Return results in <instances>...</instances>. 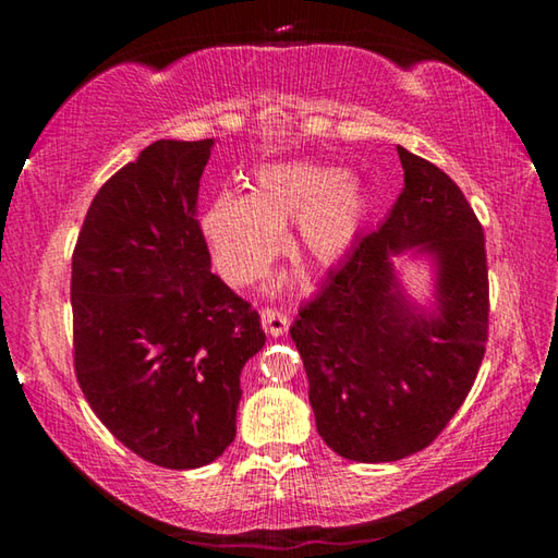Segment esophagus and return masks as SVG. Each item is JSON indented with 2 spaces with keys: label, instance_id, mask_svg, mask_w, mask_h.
Segmentation results:
<instances>
[{
  "label": "esophagus",
  "instance_id": "34e87169",
  "mask_svg": "<svg viewBox=\"0 0 558 558\" xmlns=\"http://www.w3.org/2000/svg\"><path fill=\"white\" fill-rule=\"evenodd\" d=\"M260 325H263V329H266L268 335L280 337V335L288 332L290 317L282 313V310H278V307H263L260 310Z\"/></svg>",
  "mask_w": 558,
  "mask_h": 558
}]
</instances>
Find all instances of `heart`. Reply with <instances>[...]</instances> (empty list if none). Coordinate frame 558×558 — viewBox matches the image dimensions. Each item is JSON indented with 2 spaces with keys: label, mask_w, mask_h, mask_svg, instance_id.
I'll return each mask as SVG.
<instances>
[{
  "label": "heart",
  "mask_w": 558,
  "mask_h": 558,
  "mask_svg": "<svg viewBox=\"0 0 558 558\" xmlns=\"http://www.w3.org/2000/svg\"><path fill=\"white\" fill-rule=\"evenodd\" d=\"M364 216L366 196L356 177L295 159L258 169L251 196L221 194L202 229L223 276L251 282L278 258L288 223L298 226L300 256L332 266L352 251Z\"/></svg>",
  "instance_id": "b5f03b06"
}]
</instances>
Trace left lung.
<instances>
[{"mask_svg":"<svg viewBox=\"0 0 558 558\" xmlns=\"http://www.w3.org/2000/svg\"><path fill=\"white\" fill-rule=\"evenodd\" d=\"M403 189L379 229L300 307L290 337L305 364L317 433L337 456L393 462L428 448L470 393L487 344L485 233L465 194L399 147ZM439 263V315L404 302L392 256Z\"/></svg>","mask_w":558,"mask_h":558,"instance_id":"8db88e82","label":"left lung"}]
</instances>
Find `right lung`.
Segmentation results:
<instances>
[{"instance_id":"1","label":"right lung","mask_w":558,"mask_h":558,"mask_svg":"<svg viewBox=\"0 0 558 558\" xmlns=\"http://www.w3.org/2000/svg\"><path fill=\"white\" fill-rule=\"evenodd\" d=\"M214 140H157L100 186L73 248V366L122 446L202 468L235 438L260 315L211 272L196 219Z\"/></svg>"}]
</instances>
